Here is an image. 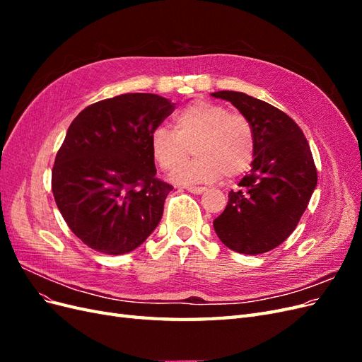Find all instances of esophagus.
Returning <instances> with one entry per match:
<instances>
[{"label": "esophagus", "mask_w": 362, "mask_h": 362, "mask_svg": "<svg viewBox=\"0 0 362 362\" xmlns=\"http://www.w3.org/2000/svg\"><path fill=\"white\" fill-rule=\"evenodd\" d=\"M190 193H194V194H201L206 190V187H193V185H189V187H185Z\"/></svg>", "instance_id": "esophagus-1"}]
</instances>
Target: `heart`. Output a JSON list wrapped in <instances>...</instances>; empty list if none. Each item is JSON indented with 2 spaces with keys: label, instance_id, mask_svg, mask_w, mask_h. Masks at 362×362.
<instances>
[{
  "label": "heart",
  "instance_id": "heart-1",
  "mask_svg": "<svg viewBox=\"0 0 362 362\" xmlns=\"http://www.w3.org/2000/svg\"><path fill=\"white\" fill-rule=\"evenodd\" d=\"M151 154L161 169H173L188 155L195 158L182 163L170 175L175 182H211L222 177L234 178L249 169L255 157V129L242 113L208 101H194L173 117V131L158 127L149 137Z\"/></svg>",
  "mask_w": 362,
  "mask_h": 362
}]
</instances>
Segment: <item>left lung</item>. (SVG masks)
Instances as JSON below:
<instances>
[{
	"label": "left lung",
	"mask_w": 362,
	"mask_h": 362,
	"mask_svg": "<svg viewBox=\"0 0 362 362\" xmlns=\"http://www.w3.org/2000/svg\"><path fill=\"white\" fill-rule=\"evenodd\" d=\"M255 129L250 172L228 194L225 211L213 226L221 242L238 254L258 255L279 246L298 226L317 185V169L308 141L294 120L254 96L222 90Z\"/></svg>",
	"instance_id": "8db88e82"
}]
</instances>
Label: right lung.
<instances>
[{
    "instance_id": "add662e5",
    "label": "right lung",
    "mask_w": 362,
    "mask_h": 362,
    "mask_svg": "<svg viewBox=\"0 0 362 362\" xmlns=\"http://www.w3.org/2000/svg\"><path fill=\"white\" fill-rule=\"evenodd\" d=\"M175 110L154 93L95 103L68 128L52 168V194L71 231L107 255L134 250L161 221L173 189L156 177L151 133Z\"/></svg>"
}]
</instances>
